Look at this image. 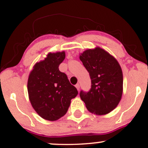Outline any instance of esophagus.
Returning <instances> with one entry per match:
<instances>
[{
  "mask_svg": "<svg viewBox=\"0 0 148 148\" xmlns=\"http://www.w3.org/2000/svg\"><path fill=\"white\" fill-rule=\"evenodd\" d=\"M75 87H76V88H77L78 90H79V88H80V86H79V84H76V85H75Z\"/></svg>",
  "mask_w": 148,
  "mask_h": 148,
  "instance_id": "obj_1",
  "label": "esophagus"
}]
</instances>
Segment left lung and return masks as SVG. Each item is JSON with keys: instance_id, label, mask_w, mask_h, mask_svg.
<instances>
[{"instance_id": "8db88e82", "label": "left lung", "mask_w": 148, "mask_h": 148, "mask_svg": "<svg viewBox=\"0 0 148 148\" xmlns=\"http://www.w3.org/2000/svg\"><path fill=\"white\" fill-rule=\"evenodd\" d=\"M79 59L91 79L90 90H82L80 97L90 112L108 114L117 106L123 92V73L119 64L99 47L85 51Z\"/></svg>"}]
</instances>
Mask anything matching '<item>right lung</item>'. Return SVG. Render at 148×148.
Instances as JSON below:
<instances>
[{
	"label": "right lung",
	"mask_w": 148,
	"mask_h": 148,
	"mask_svg": "<svg viewBox=\"0 0 148 148\" xmlns=\"http://www.w3.org/2000/svg\"><path fill=\"white\" fill-rule=\"evenodd\" d=\"M65 58L64 52L49 53L36 63L27 82L29 97L36 112L49 121H56L68 111L71 100L77 95V88L69 82L59 66Z\"/></svg>",
	"instance_id": "add662e5"
}]
</instances>
